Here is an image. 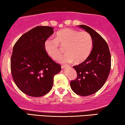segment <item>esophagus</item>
Wrapping results in <instances>:
<instances>
[{"label":"esophagus","mask_w":125,"mask_h":125,"mask_svg":"<svg viewBox=\"0 0 125 125\" xmlns=\"http://www.w3.org/2000/svg\"><path fill=\"white\" fill-rule=\"evenodd\" d=\"M66 66H67L66 65H61V68H62V69H64Z\"/></svg>","instance_id":"34e87169"}]
</instances>
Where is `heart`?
Instances as JSON below:
<instances>
[{
	"mask_svg": "<svg viewBox=\"0 0 125 125\" xmlns=\"http://www.w3.org/2000/svg\"><path fill=\"white\" fill-rule=\"evenodd\" d=\"M44 49L48 55L53 60L60 57L65 48L66 54L59 60L61 63H81L84 61L91 52L93 41L90 35L86 31L79 32L69 28L58 31L55 39H48L44 42Z\"/></svg>",
	"mask_w": 125,
	"mask_h": 125,
	"instance_id": "1",
	"label": "heart"
}]
</instances>
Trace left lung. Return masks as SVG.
I'll return each instance as SVG.
<instances>
[{
    "instance_id": "8db88e82",
    "label": "left lung",
    "mask_w": 125,
    "mask_h": 125,
    "mask_svg": "<svg viewBox=\"0 0 125 125\" xmlns=\"http://www.w3.org/2000/svg\"><path fill=\"white\" fill-rule=\"evenodd\" d=\"M78 27L91 36L93 49L83 62L73 66L77 76L70 85L77 94L88 96L96 93L105 84L111 69V55L107 42L100 34L85 25Z\"/></svg>"
}]
</instances>
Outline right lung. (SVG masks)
Masks as SVG:
<instances>
[{
  "label": "right lung",
  "mask_w": 125,
  "mask_h": 125,
  "mask_svg": "<svg viewBox=\"0 0 125 125\" xmlns=\"http://www.w3.org/2000/svg\"><path fill=\"white\" fill-rule=\"evenodd\" d=\"M48 26H37L23 34L13 48L11 70L13 81L25 94L39 97L51 90L54 76L61 71L44 49V42L53 33Z\"/></svg>",
  "instance_id": "1"
}]
</instances>
